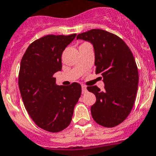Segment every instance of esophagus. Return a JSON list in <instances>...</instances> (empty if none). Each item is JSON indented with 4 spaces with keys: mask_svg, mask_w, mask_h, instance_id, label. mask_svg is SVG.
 <instances>
[{
    "mask_svg": "<svg viewBox=\"0 0 156 156\" xmlns=\"http://www.w3.org/2000/svg\"><path fill=\"white\" fill-rule=\"evenodd\" d=\"M87 92V87H86L85 85H82V93H83H83H86Z\"/></svg>",
    "mask_w": 156,
    "mask_h": 156,
    "instance_id": "obj_1",
    "label": "esophagus"
}]
</instances>
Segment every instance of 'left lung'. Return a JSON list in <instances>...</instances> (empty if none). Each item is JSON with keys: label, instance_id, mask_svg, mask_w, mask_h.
Masks as SVG:
<instances>
[{"label": "left lung", "instance_id": "8db88e82", "mask_svg": "<svg viewBox=\"0 0 156 156\" xmlns=\"http://www.w3.org/2000/svg\"><path fill=\"white\" fill-rule=\"evenodd\" d=\"M76 39L93 45L95 72L101 74L105 84L103 91L96 86L87 87L96 97L91 106L93 119L102 126H116L127 118L136 100L139 73L133 53L121 38L103 30H90Z\"/></svg>", "mask_w": 156, "mask_h": 156}]
</instances>
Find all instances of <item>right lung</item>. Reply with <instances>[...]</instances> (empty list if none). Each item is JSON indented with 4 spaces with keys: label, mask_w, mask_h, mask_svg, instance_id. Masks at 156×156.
I'll list each match as a JSON object with an SVG mask.
<instances>
[{
    "label": "right lung",
    "mask_w": 156,
    "mask_h": 156,
    "mask_svg": "<svg viewBox=\"0 0 156 156\" xmlns=\"http://www.w3.org/2000/svg\"><path fill=\"white\" fill-rule=\"evenodd\" d=\"M76 34L47 35L31 43L22 57L18 84L25 109L37 126L58 133L70 123L81 86H57L53 74L62 69L63 51Z\"/></svg>",
    "instance_id": "1"
}]
</instances>
